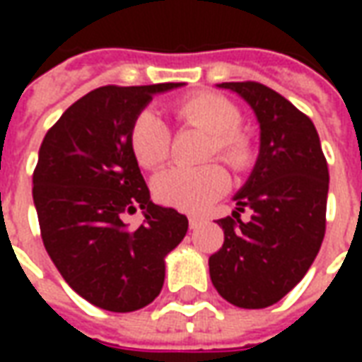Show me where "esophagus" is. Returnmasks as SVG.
<instances>
[{
    "label": "esophagus",
    "mask_w": 362,
    "mask_h": 362,
    "mask_svg": "<svg viewBox=\"0 0 362 362\" xmlns=\"http://www.w3.org/2000/svg\"><path fill=\"white\" fill-rule=\"evenodd\" d=\"M188 223H189V228H194V230H196V228L202 225V219H197V217H189Z\"/></svg>",
    "instance_id": "34e87169"
}]
</instances>
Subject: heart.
Instances as JSON below:
<instances>
[{
    "label": "heart",
    "instance_id": "heart-1",
    "mask_svg": "<svg viewBox=\"0 0 362 362\" xmlns=\"http://www.w3.org/2000/svg\"><path fill=\"white\" fill-rule=\"evenodd\" d=\"M174 118L207 134L204 158L219 157L233 170L240 173L254 163L256 149L252 135L240 127L243 112L230 98L211 90L184 96L173 106ZM129 145L135 160L143 168H158L170 155V132L153 112H143L129 129ZM228 176L217 163L196 168L174 166L155 176L153 194L160 204L184 211H197L225 194Z\"/></svg>",
    "mask_w": 362,
    "mask_h": 362
}]
</instances>
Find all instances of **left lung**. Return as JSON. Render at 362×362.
I'll use <instances>...</instances> for the list:
<instances>
[{
    "mask_svg": "<svg viewBox=\"0 0 362 362\" xmlns=\"http://www.w3.org/2000/svg\"><path fill=\"white\" fill-rule=\"evenodd\" d=\"M243 96L259 122V155L235 196L233 217L219 219L225 243L209 258L217 293L240 308L272 306L298 281L326 233L329 173L312 119L256 81L221 83ZM251 209L244 223L240 213Z\"/></svg>",
    "mask_w": 362,
    "mask_h": 362,
    "instance_id": "1",
    "label": "left lung"
}]
</instances>
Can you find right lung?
Returning <instances> with one entry per match:
<instances>
[{
    "label": "right lung",
    "instance_id": "right-lung-1",
    "mask_svg": "<svg viewBox=\"0 0 362 362\" xmlns=\"http://www.w3.org/2000/svg\"><path fill=\"white\" fill-rule=\"evenodd\" d=\"M182 87L106 85L67 108L48 129L33 174L44 248L77 295L110 312L153 303L165 283V256L188 219L151 202L129 145V129L153 95ZM137 209L144 225L127 229Z\"/></svg>",
    "mask_w": 362,
    "mask_h": 362
}]
</instances>
